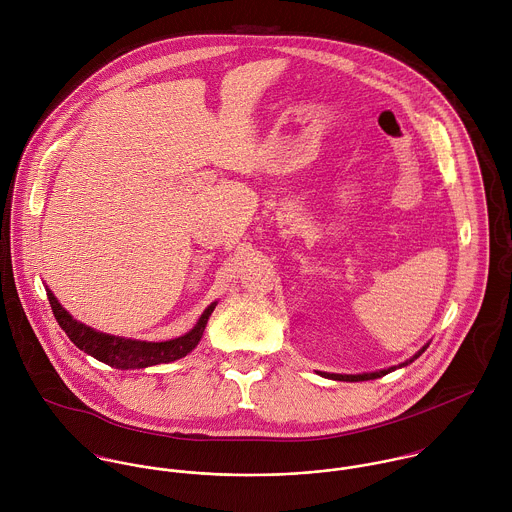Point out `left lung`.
I'll list each match as a JSON object with an SVG mask.
<instances>
[{"mask_svg": "<svg viewBox=\"0 0 512 512\" xmlns=\"http://www.w3.org/2000/svg\"><path fill=\"white\" fill-rule=\"evenodd\" d=\"M425 349L427 347H423L411 361H407V363H403V365H399V367H405V365H409V363H413L419 355H423L425 353ZM391 371H395V367H391V369H385V371H379V373H365V375H327V373H321V375H325V377H331V379H337V381H371V379H379V377H383V375H387V373H391Z\"/></svg>", "mask_w": 512, "mask_h": 512, "instance_id": "8db88e82", "label": "left lung"}]
</instances>
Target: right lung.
I'll use <instances>...</instances> for the list:
<instances>
[{
  "label": "right lung",
  "instance_id": "add662e5",
  "mask_svg": "<svg viewBox=\"0 0 512 512\" xmlns=\"http://www.w3.org/2000/svg\"><path fill=\"white\" fill-rule=\"evenodd\" d=\"M47 299L51 305V311L59 323V327L65 331V335L73 341L75 347H79L83 353L95 357L97 361L115 367V369H145L161 363H171L181 357H185L189 351L197 347L201 341V335L205 331V325L209 321V315L213 313L217 303H211L197 325L183 337L163 341V343H145V341H131L121 339L113 335H105L99 331H93L85 327L83 323H77L53 297V293L47 289Z\"/></svg>",
  "mask_w": 512,
  "mask_h": 512
}]
</instances>
